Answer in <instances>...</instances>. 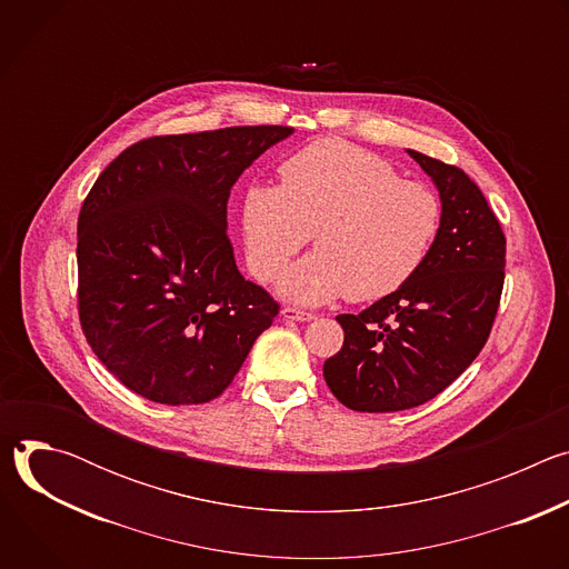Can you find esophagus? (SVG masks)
Here are the masks:
<instances>
[{
  "mask_svg": "<svg viewBox=\"0 0 569 569\" xmlns=\"http://www.w3.org/2000/svg\"><path fill=\"white\" fill-rule=\"evenodd\" d=\"M281 315H283L286 319H295V321H310V319H315L312 312L301 310V308H295V306H283V308H281Z\"/></svg>",
  "mask_w": 569,
  "mask_h": 569,
  "instance_id": "obj_1",
  "label": "esophagus"
}]
</instances>
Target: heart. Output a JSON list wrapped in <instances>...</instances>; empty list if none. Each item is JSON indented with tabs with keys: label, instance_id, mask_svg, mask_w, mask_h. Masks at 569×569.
Returning <instances> with one entry per match:
<instances>
[{
	"label": "heart",
	"instance_id": "1",
	"mask_svg": "<svg viewBox=\"0 0 569 569\" xmlns=\"http://www.w3.org/2000/svg\"><path fill=\"white\" fill-rule=\"evenodd\" d=\"M281 187L252 182L240 198L248 268L272 281L306 246L315 252L279 281L299 303L378 301L430 257L443 207L435 189L402 180L391 161L342 139H317L279 167Z\"/></svg>",
	"mask_w": 569,
	"mask_h": 569
}]
</instances>
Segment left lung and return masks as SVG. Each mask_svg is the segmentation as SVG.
Listing matches in <instances>:
<instances>
[{
	"label": "left lung",
	"mask_w": 569,
	"mask_h": 569,
	"mask_svg": "<svg viewBox=\"0 0 569 569\" xmlns=\"http://www.w3.org/2000/svg\"><path fill=\"white\" fill-rule=\"evenodd\" d=\"M408 152L439 189L441 229L398 292L338 315L345 345L323 378L353 412H400L441 393L489 340L505 288L507 238L479 187L455 164Z\"/></svg>",
	"instance_id": "1"
}]
</instances>
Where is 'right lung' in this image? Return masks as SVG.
<instances>
[{
	"label": "right lung",
	"instance_id": "obj_1",
	"mask_svg": "<svg viewBox=\"0 0 569 569\" xmlns=\"http://www.w3.org/2000/svg\"><path fill=\"white\" fill-rule=\"evenodd\" d=\"M290 126L154 134L114 157L78 213V319L97 358L161 405L218 398L279 301L246 281L231 187Z\"/></svg>",
	"mask_w": 569,
	"mask_h": 569
}]
</instances>
